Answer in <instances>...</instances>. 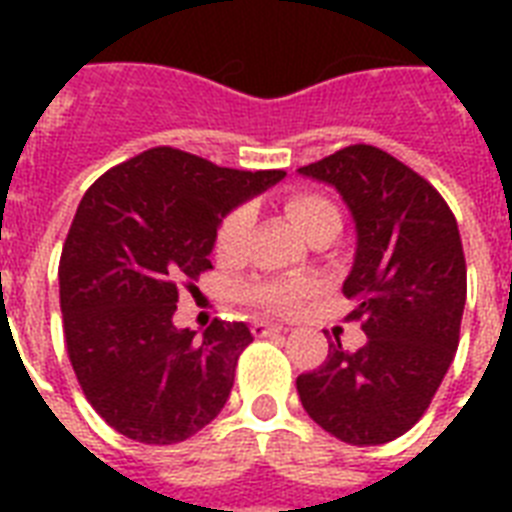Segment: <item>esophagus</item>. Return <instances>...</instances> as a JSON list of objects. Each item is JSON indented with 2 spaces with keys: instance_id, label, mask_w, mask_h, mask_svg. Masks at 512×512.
<instances>
[{
  "instance_id": "1",
  "label": "esophagus",
  "mask_w": 512,
  "mask_h": 512,
  "mask_svg": "<svg viewBox=\"0 0 512 512\" xmlns=\"http://www.w3.org/2000/svg\"><path fill=\"white\" fill-rule=\"evenodd\" d=\"M252 332L257 337H268V335H279V332H287V329L281 327V324H271V321H255L252 324Z\"/></svg>"
}]
</instances>
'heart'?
<instances>
[{"label":"heart","instance_id":"1","mask_svg":"<svg viewBox=\"0 0 512 512\" xmlns=\"http://www.w3.org/2000/svg\"><path fill=\"white\" fill-rule=\"evenodd\" d=\"M284 209L287 215L292 217V223L305 233L311 236L313 231H319L321 225L335 223L340 220V212L327 196L313 191H297L289 193L287 201H284ZM252 209L247 204H239L233 207L228 215L220 220L215 233V255L223 257V260H233L239 257L247 247L249 233H252ZM313 292L311 281H255L244 289V295L257 303L265 311H276V313H292L300 308L305 297Z\"/></svg>","mask_w":512,"mask_h":512}]
</instances>
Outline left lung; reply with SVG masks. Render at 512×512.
<instances>
[{
    "mask_svg": "<svg viewBox=\"0 0 512 512\" xmlns=\"http://www.w3.org/2000/svg\"><path fill=\"white\" fill-rule=\"evenodd\" d=\"M335 185L356 220V260L342 295L356 303L366 345L329 342L327 361L297 377L316 425L353 446L388 444L414 428L460 345L468 268L444 196L382 148L356 143L300 167Z\"/></svg>",
    "mask_w": 512,
    "mask_h": 512,
    "instance_id": "8db88e82",
    "label": "left lung"
}]
</instances>
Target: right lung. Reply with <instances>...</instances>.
<instances>
[{
	"label": "right lung",
	"instance_id": "obj_1",
	"mask_svg": "<svg viewBox=\"0 0 512 512\" xmlns=\"http://www.w3.org/2000/svg\"><path fill=\"white\" fill-rule=\"evenodd\" d=\"M284 170H231L156 146L100 175L60 255V311L74 374L92 409L140 444H180L215 420L233 388L244 321L175 329L180 289L212 268L225 212Z\"/></svg>",
	"mask_w": 512,
	"mask_h": 512
}]
</instances>
